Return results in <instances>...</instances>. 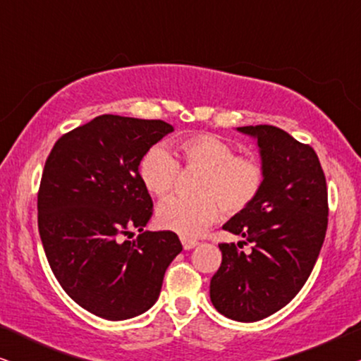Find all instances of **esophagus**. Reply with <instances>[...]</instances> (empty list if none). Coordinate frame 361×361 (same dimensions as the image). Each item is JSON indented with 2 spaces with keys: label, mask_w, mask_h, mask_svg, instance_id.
<instances>
[{
  "label": "esophagus",
  "mask_w": 361,
  "mask_h": 361,
  "mask_svg": "<svg viewBox=\"0 0 361 361\" xmlns=\"http://www.w3.org/2000/svg\"><path fill=\"white\" fill-rule=\"evenodd\" d=\"M197 245H199V243H197L195 240H187V238H182V246H184V250H185V251H189V250H192V248H195Z\"/></svg>",
  "instance_id": "34e87169"
}]
</instances>
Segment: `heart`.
<instances>
[{
  "mask_svg": "<svg viewBox=\"0 0 361 361\" xmlns=\"http://www.w3.org/2000/svg\"><path fill=\"white\" fill-rule=\"evenodd\" d=\"M176 156L185 167L200 169L195 199L169 197L157 207V224L184 238L202 235L221 214H240L258 199L264 171L255 157L236 156L233 146L209 133L174 142ZM179 164L166 146H152L140 161V179L152 195L164 197L174 187Z\"/></svg>",
  "mask_w": 361,
  "mask_h": 361,
  "instance_id": "heart-1",
  "label": "heart"
}]
</instances>
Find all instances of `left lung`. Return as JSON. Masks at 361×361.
Wrapping results in <instances>:
<instances>
[{"instance_id":"1","label":"left lung","mask_w":361,"mask_h":361,"mask_svg":"<svg viewBox=\"0 0 361 361\" xmlns=\"http://www.w3.org/2000/svg\"><path fill=\"white\" fill-rule=\"evenodd\" d=\"M259 147L264 185L248 209L224 230L253 245L250 255L220 243L221 264L210 281V300L221 315L256 322L288 305L312 273L327 231V184L307 145L276 126L236 128Z\"/></svg>"}]
</instances>
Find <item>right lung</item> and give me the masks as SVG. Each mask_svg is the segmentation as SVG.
<instances>
[{"instance_id":"obj_1","label":"right lung","mask_w":361,"mask_h":361,"mask_svg":"<svg viewBox=\"0 0 361 361\" xmlns=\"http://www.w3.org/2000/svg\"><path fill=\"white\" fill-rule=\"evenodd\" d=\"M174 126L102 115L63 135L44 166L39 235L62 289L88 312L126 320L151 309L182 251L172 231H142L152 215L140 161ZM137 229L130 242L126 236Z\"/></svg>"}]
</instances>
